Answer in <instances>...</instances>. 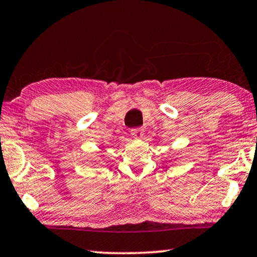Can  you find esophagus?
Returning a JSON list of instances; mask_svg holds the SVG:
<instances>
[{
	"label": "esophagus",
	"mask_w": 257,
	"mask_h": 257,
	"mask_svg": "<svg viewBox=\"0 0 257 257\" xmlns=\"http://www.w3.org/2000/svg\"><path fill=\"white\" fill-rule=\"evenodd\" d=\"M132 136L134 139H141L143 136V129L142 128H134L132 129Z\"/></svg>",
	"instance_id": "obj_1"
}]
</instances>
